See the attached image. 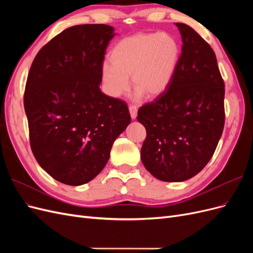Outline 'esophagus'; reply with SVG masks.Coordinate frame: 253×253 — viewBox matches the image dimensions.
<instances>
[{
  "label": "esophagus",
  "instance_id": "esophagus-1",
  "mask_svg": "<svg viewBox=\"0 0 253 253\" xmlns=\"http://www.w3.org/2000/svg\"><path fill=\"white\" fill-rule=\"evenodd\" d=\"M128 111H129V115H131V118L136 119V117H137V108H136V106L135 105H129Z\"/></svg>",
  "mask_w": 253,
  "mask_h": 253
}]
</instances>
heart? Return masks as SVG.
I'll return each mask as SVG.
<instances>
[{
  "instance_id": "obj_1",
  "label": "heart",
  "mask_w": 253,
  "mask_h": 253,
  "mask_svg": "<svg viewBox=\"0 0 253 253\" xmlns=\"http://www.w3.org/2000/svg\"><path fill=\"white\" fill-rule=\"evenodd\" d=\"M110 62L101 66L104 87L112 97H120L129 87L134 97L154 99L169 88L180 59V46L170 34H136L121 39L112 48Z\"/></svg>"
}]
</instances>
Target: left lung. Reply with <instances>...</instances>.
Listing matches in <instances>:
<instances>
[{
	"instance_id": "8db88e82",
	"label": "left lung",
	"mask_w": 253,
	"mask_h": 253,
	"mask_svg": "<svg viewBox=\"0 0 253 253\" xmlns=\"http://www.w3.org/2000/svg\"><path fill=\"white\" fill-rule=\"evenodd\" d=\"M181 36L179 63L171 85L138 110L147 129L141 162L163 181H185L214 154L225 125V84L215 53L193 28L175 23Z\"/></svg>"
}]
</instances>
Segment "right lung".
<instances>
[{
    "label": "right lung",
    "mask_w": 253,
    "mask_h": 253,
    "mask_svg": "<svg viewBox=\"0 0 253 253\" xmlns=\"http://www.w3.org/2000/svg\"><path fill=\"white\" fill-rule=\"evenodd\" d=\"M115 35L104 24L70 27L44 45L30 66L24 94L30 147L42 169L65 185L94 179L131 124L126 102L99 86Z\"/></svg>",
    "instance_id": "1"
}]
</instances>
